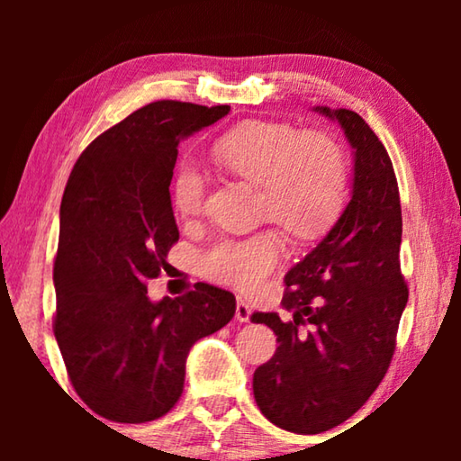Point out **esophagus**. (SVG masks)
<instances>
[{
  "label": "esophagus",
  "mask_w": 461,
  "mask_h": 461,
  "mask_svg": "<svg viewBox=\"0 0 461 461\" xmlns=\"http://www.w3.org/2000/svg\"><path fill=\"white\" fill-rule=\"evenodd\" d=\"M236 317H238V321H241V323H248L249 317H252V307H249L244 299H238Z\"/></svg>",
  "instance_id": "obj_1"
}]
</instances>
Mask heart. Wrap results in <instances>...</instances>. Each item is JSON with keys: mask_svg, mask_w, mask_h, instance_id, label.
Instances as JSON below:
<instances>
[{"mask_svg": "<svg viewBox=\"0 0 461 461\" xmlns=\"http://www.w3.org/2000/svg\"><path fill=\"white\" fill-rule=\"evenodd\" d=\"M212 160L225 173L260 186L258 209L296 240H315L331 228L348 199V160L325 131H301L272 120L241 122L215 140ZM181 220H194L205 203V176L181 162L170 185ZM285 256L276 230L221 238L203 254L201 270L215 283L256 288Z\"/></svg>", "mask_w": 461, "mask_h": 461, "instance_id": "b5f03b06", "label": "heart"}]
</instances>
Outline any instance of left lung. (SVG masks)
<instances>
[{"instance_id": "left-lung-1", "label": "left lung", "mask_w": 461, "mask_h": 461, "mask_svg": "<svg viewBox=\"0 0 461 461\" xmlns=\"http://www.w3.org/2000/svg\"><path fill=\"white\" fill-rule=\"evenodd\" d=\"M354 148L352 199L317 248L286 272L278 313H254L278 348L254 372V399L270 423L301 435L349 419L393 360L409 288L401 275L399 183L384 144L356 112L315 107Z\"/></svg>"}]
</instances>
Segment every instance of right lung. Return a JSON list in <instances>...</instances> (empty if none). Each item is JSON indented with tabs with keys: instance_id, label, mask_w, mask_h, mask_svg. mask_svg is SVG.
<instances>
[{
	"instance_id": "1",
	"label": "right lung",
	"mask_w": 461,
	"mask_h": 461,
	"mask_svg": "<svg viewBox=\"0 0 461 461\" xmlns=\"http://www.w3.org/2000/svg\"><path fill=\"white\" fill-rule=\"evenodd\" d=\"M228 112L154 101L93 140L68 176L52 330L75 393L115 423L167 415L183 394L193 343L236 313V296L212 285L158 303L146 286L178 240L168 191L176 148Z\"/></svg>"
}]
</instances>
